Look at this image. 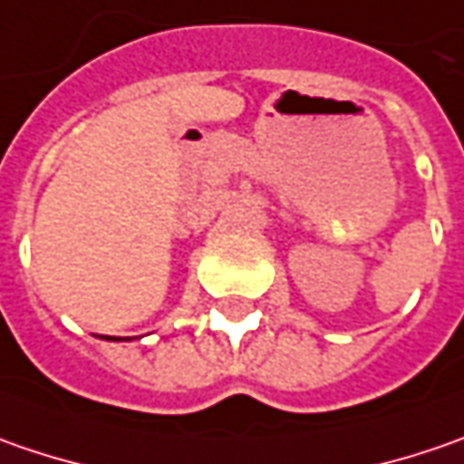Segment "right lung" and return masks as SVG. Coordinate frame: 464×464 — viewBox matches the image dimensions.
<instances>
[{
	"mask_svg": "<svg viewBox=\"0 0 464 464\" xmlns=\"http://www.w3.org/2000/svg\"><path fill=\"white\" fill-rule=\"evenodd\" d=\"M108 341H129V338H116V335H105Z\"/></svg>",
	"mask_w": 464,
	"mask_h": 464,
	"instance_id": "right-lung-1",
	"label": "right lung"
}]
</instances>
